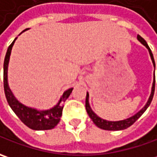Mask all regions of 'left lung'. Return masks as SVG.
<instances>
[{
	"label": "left lung",
	"instance_id": "1",
	"mask_svg": "<svg viewBox=\"0 0 157 157\" xmlns=\"http://www.w3.org/2000/svg\"><path fill=\"white\" fill-rule=\"evenodd\" d=\"M137 38L138 40L140 41L141 44H143L148 49L149 51V54H150V57H151V59L153 61L154 67H155V60H154L153 57V53L150 50L149 46L147 45V42L145 41V39L143 38H141L140 35L137 36ZM155 80H154L153 82V87H152V91H151V95L149 97V99L147 101V103L146 104V105L144 106L141 110H140L139 113H137L134 116L129 118V119H124V120H120V121H108V120H105V119H101L99 118L98 116H97L95 113H93L91 109H90V106L89 105V93H87V96H86V101H85V108L87 113L89 114L90 118L92 119V121L94 122V124L96 126L101 128V129H104V130H108V131H119V130H123V129H126L128 128L129 126H131L133 125V123L137 120V119L140 118V116L144 113V112L147 109V107L149 106V105L151 104L152 102V99H153L154 97V93H155Z\"/></svg>",
	"mask_w": 157,
	"mask_h": 157
}]
</instances>
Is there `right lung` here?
Segmentation results:
<instances>
[{
  "label": "right lung",
  "instance_id": "add662e5",
  "mask_svg": "<svg viewBox=\"0 0 157 157\" xmlns=\"http://www.w3.org/2000/svg\"><path fill=\"white\" fill-rule=\"evenodd\" d=\"M24 31H26V30H24ZM16 39H17V38H15V40L9 46L6 56L4 59L3 86L7 101L11 107V109L17 115V117L21 119V121L28 127H30L33 130L52 129L54 126H57L59 122L60 117L62 115L63 105H64L67 98L71 94L73 89H69V90H66L63 93L62 97L60 98V100L58 103V105L54 106L53 108L50 109V110H47V111L38 112L35 109L26 107V106L23 105L22 104H20L17 99L14 98V96H13V94L10 91L9 85H8V65H9L11 49H12V46L15 43Z\"/></svg>",
  "mask_w": 157,
  "mask_h": 157
}]
</instances>
